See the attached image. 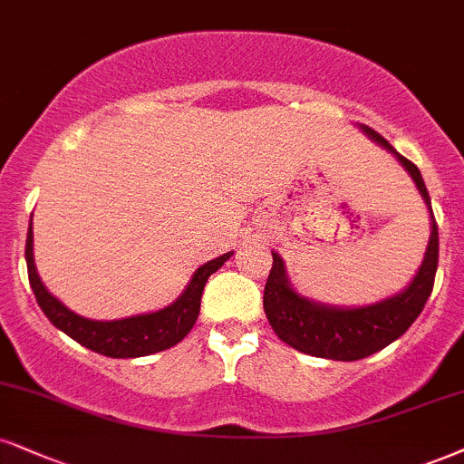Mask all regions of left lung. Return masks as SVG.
I'll return each instance as SVG.
<instances>
[{
	"instance_id": "obj_1",
	"label": "left lung",
	"mask_w": 464,
	"mask_h": 464,
	"mask_svg": "<svg viewBox=\"0 0 464 464\" xmlns=\"http://www.w3.org/2000/svg\"><path fill=\"white\" fill-rule=\"evenodd\" d=\"M363 133L390 150L402 163L417 185L430 210V241H428L424 262L402 293L390 299L363 307H335L327 303L310 301L293 290L285 277L284 260L273 251V266L265 285V312L277 337L296 351L312 357L335 359V362H357L368 354L379 353L407 331L424 310L432 293L434 276L439 265V230L432 215L430 196L420 169L407 157L396 152L385 137L363 127Z\"/></svg>"
}]
</instances>
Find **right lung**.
<instances>
[{"mask_svg": "<svg viewBox=\"0 0 464 464\" xmlns=\"http://www.w3.org/2000/svg\"><path fill=\"white\" fill-rule=\"evenodd\" d=\"M232 251L219 256V258L206 262L193 273L191 282L179 299L163 310L141 316H129L120 320H90L68 310L64 303H60L40 282L36 265H34V232L32 219L27 227L25 241V260L27 277H30L32 290L36 295L40 310L44 312L57 329L64 331L74 342L90 348V351L105 354L113 359H133L146 357V354L168 351L185 337L196 324L199 314V301H202L204 285L215 271H219L223 262L230 260Z\"/></svg>", "mask_w": 464, "mask_h": 464, "instance_id": "obj_1", "label": "right lung"}]
</instances>
